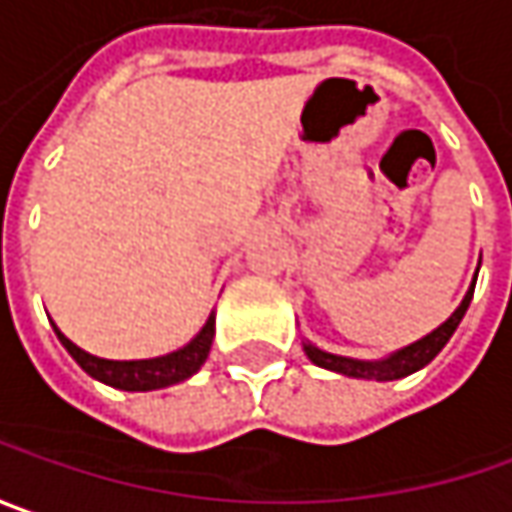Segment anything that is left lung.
<instances>
[{
	"instance_id": "1",
	"label": "left lung",
	"mask_w": 512,
	"mask_h": 512,
	"mask_svg": "<svg viewBox=\"0 0 512 512\" xmlns=\"http://www.w3.org/2000/svg\"><path fill=\"white\" fill-rule=\"evenodd\" d=\"M481 266V260H478ZM476 275H473V283L467 289L464 300L456 306V312L441 323L435 326L433 332H427L424 338L412 341V344L401 346L395 352H389L384 358H372V361H364V358H346V355H335V352H326L321 346L309 344L303 341V352L306 358L315 364V367L329 369V372H338V375H346V378H364V381H398V378H407L412 372H418L421 367H427L433 361L435 355L447 346V341L453 338V332L458 329V323L464 318L470 300H473V289H476Z\"/></svg>"
}]
</instances>
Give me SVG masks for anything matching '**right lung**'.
<instances>
[{"instance_id": "add662e5", "label": "right lung", "mask_w": 512, "mask_h": 512, "mask_svg": "<svg viewBox=\"0 0 512 512\" xmlns=\"http://www.w3.org/2000/svg\"><path fill=\"white\" fill-rule=\"evenodd\" d=\"M56 338L59 344L68 349V355L77 361L79 367L85 369L91 378H97L108 387L125 389V392H148V389H163L171 384H180L191 378L197 369L206 364L209 349L214 341V312L209 321L203 323V329L191 338L189 344L168 352V355H157V358H140V361H108V358H97L85 349H79L74 341H68L59 326L54 323Z\"/></svg>"}]
</instances>
